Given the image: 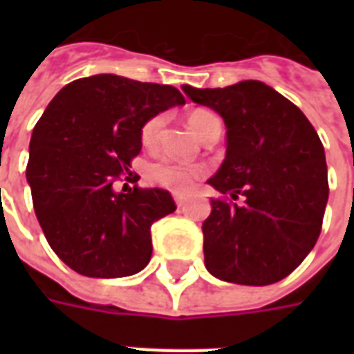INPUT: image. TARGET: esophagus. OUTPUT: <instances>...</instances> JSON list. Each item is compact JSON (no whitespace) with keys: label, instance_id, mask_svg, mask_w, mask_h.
<instances>
[{"label":"esophagus","instance_id":"esophagus-1","mask_svg":"<svg viewBox=\"0 0 354 354\" xmlns=\"http://www.w3.org/2000/svg\"><path fill=\"white\" fill-rule=\"evenodd\" d=\"M185 196H183V194H174V202H176V205L178 207H182L183 204H185Z\"/></svg>","mask_w":354,"mask_h":354}]
</instances>
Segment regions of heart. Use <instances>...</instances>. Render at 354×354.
I'll return each mask as SVG.
<instances>
[{"label":"heart","mask_w":354,"mask_h":354,"mask_svg":"<svg viewBox=\"0 0 354 354\" xmlns=\"http://www.w3.org/2000/svg\"><path fill=\"white\" fill-rule=\"evenodd\" d=\"M218 119L207 110H194L189 113L187 122L189 127L193 128V132L196 136H202L204 130L209 127L211 122H216ZM161 124L163 119L161 118H152L150 121L145 122L143 130H141V141L145 147H154L160 138ZM205 174L204 165H189V163H180L171 158H161V160L154 161L147 167V178L150 182L165 187L174 193H185L189 189L193 187V183Z\"/></svg>","instance_id":"b5f03b06"}]
</instances>
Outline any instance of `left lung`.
<instances>
[{
    "mask_svg": "<svg viewBox=\"0 0 354 354\" xmlns=\"http://www.w3.org/2000/svg\"><path fill=\"white\" fill-rule=\"evenodd\" d=\"M182 90L224 119L226 160L207 183L239 200H211L202 224L205 268L236 285L285 279L318 241L329 198L318 133L294 102L259 80Z\"/></svg>",
    "mask_w": 354,
    "mask_h": 354,
    "instance_id": "obj_1",
    "label": "left lung"
}]
</instances>
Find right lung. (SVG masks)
Segmentation results:
<instances>
[{
    "label": "right lung",
    "instance_id": "add662e5",
    "mask_svg": "<svg viewBox=\"0 0 354 354\" xmlns=\"http://www.w3.org/2000/svg\"><path fill=\"white\" fill-rule=\"evenodd\" d=\"M185 99L176 88L93 75L64 86L36 122L27 182L49 246L86 277H127L152 255L150 226L176 209L165 189L113 183L141 152L145 122Z\"/></svg>",
    "mask_w": 354,
    "mask_h": 354
}]
</instances>
